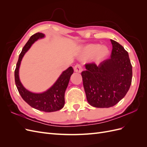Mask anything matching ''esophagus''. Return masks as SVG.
<instances>
[{
    "mask_svg": "<svg viewBox=\"0 0 147 147\" xmlns=\"http://www.w3.org/2000/svg\"><path fill=\"white\" fill-rule=\"evenodd\" d=\"M74 71L75 72L77 73H81L83 71V68L80 65V64H77L74 67Z\"/></svg>",
    "mask_w": 147,
    "mask_h": 147,
    "instance_id": "1",
    "label": "esophagus"
}]
</instances>
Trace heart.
I'll return each instance as SVG.
<instances>
[{"instance_id": "1", "label": "heart", "mask_w": 147, "mask_h": 147, "mask_svg": "<svg viewBox=\"0 0 147 147\" xmlns=\"http://www.w3.org/2000/svg\"><path fill=\"white\" fill-rule=\"evenodd\" d=\"M109 54V48L105 45L99 46V44L91 43L84 46L80 53L82 59H91L93 63L99 64Z\"/></svg>"}]
</instances>
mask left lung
Segmentation results:
<instances>
[{"mask_svg": "<svg viewBox=\"0 0 147 147\" xmlns=\"http://www.w3.org/2000/svg\"><path fill=\"white\" fill-rule=\"evenodd\" d=\"M110 57L97 66L85 65L82 72L86 99L91 106L109 108L116 105L126 96L132 77V67L128 53L113 40Z\"/></svg>", "mask_w": 147, "mask_h": 147, "instance_id": "obj_1", "label": "left lung"}]
</instances>
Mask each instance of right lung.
Listing matches in <instances>:
<instances>
[{"instance_id":"add662e5","label":"right lung","mask_w":147,"mask_h":147,"mask_svg":"<svg viewBox=\"0 0 147 147\" xmlns=\"http://www.w3.org/2000/svg\"><path fill=\"white\" fill-rule=\"evenodd\" d=\"M45 37V34L38 32L32 35L26 43L20 53L16 64L15 70V80L20 94L26 103L34 109L40 111L53 112L64 107L65 92L67 88L71 75L74 73V69L72 67H69L63 71L55 83L47 91L42 92H33L26 89L21 82L19 75L21 61L26 53L29 50L33 43Z\"/></svg>"}]
</instances>
